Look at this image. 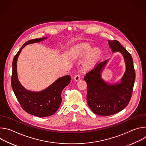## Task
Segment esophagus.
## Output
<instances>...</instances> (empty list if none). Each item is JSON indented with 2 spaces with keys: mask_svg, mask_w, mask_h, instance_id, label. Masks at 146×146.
<instances>
[{
  "mask_svg": "<svg viewBox=\"0 0 146 146\" xmlns=\"http://www.w3.org/2000/svg\"><path fill=\"white\" fill-rule=\"evenodd\" d=\"M80 78H81V76H80V74H76V75L74 76V80H75L76 81H78V80L80 79Z\"/></svg>",
  "mask_w": 146,
  "mask_h": 146,
  "instance_id": "1",
  "label": "esophagus"
}]
</instances>
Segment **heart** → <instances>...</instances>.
I'll use <instances>...</instances> for the list:
<instances>
[{
  "instance_id": "heart-1",
  "label": "heart",
  "mask_w": 146,
  "mask_h": 146,
  "mask_svg": "<svg viewBox=\"0 0 146 146\" xmlns=\"http://www.w3.org/2000/svg\"><path fill=\"white\" fill-rule=\"evenodd\" d=\"M92 47L91 46V44L88 43H84V44H82L80 46H78L76 50V53L77 55L78 56H84L86 55H87L90 51L92 50ZM99 54V51L97 48L94 49L90 53L88 59L89 60H92L94 59Z\"/></svg>"
}]
</instances>
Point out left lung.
Wrapping results in <instances>:
<instances>
[{
    "label": "left lung",
    "instance_id": "8db88e82",
    "mask_svg": "<svg viewBox=\"0 0 146 146\" xmlns=\"http://www.w3.org/2000/svg\"><path fill=\"white\" fill-rule=\"evenodd\" d=\"M113 52H120L125 59L126 71L119 83L109 84L101 77V73L108 60L98 63L86 73L84 80L87 83V101L96 114L109 116L123 110L131 100L135 81V70L131 55L117 40H109Z\"/></svg>",
    "mask_w": 146,
    "mask_h": 146
}]
</instances>
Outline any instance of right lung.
Instances as JSON below:
<instances>
[{"mask_svg":"<svg viewBox=\"0 0 146 146\" xmlns=\"http://www.w3.org/2000/svg\"><path fill=\"white\" fill-rule=\"evenodd\" d=\"M47 37L29 40L22 46L15 55L13 61L11 87L21 106L27 113L39 117H48L54 114L62 102L61 92L70 82V76L66 75L56 80L44 90L32 92L24 88L19 82L17 76V62L22 49L28 44L38 43Z\"/></svg>","mask_w":146,"mask_h":146,"instance_id":"obj_1","label":"right lung"}]
</instances>
